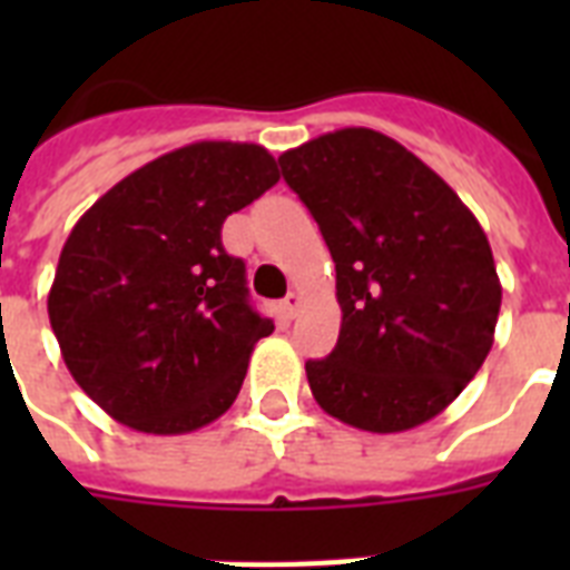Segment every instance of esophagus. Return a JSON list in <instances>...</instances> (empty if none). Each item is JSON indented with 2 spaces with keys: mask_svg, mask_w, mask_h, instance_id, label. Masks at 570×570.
I'll use <instances>...</instances> for the list:
<instances>
[{
  "mask_svg": "<svg viewBox=\"0 0 570 570\" xmlns=\"http://www.w3.org/2000/svg\"><path fill=\"white\" fill-rule=\"evenodd\" d=\"M281 307H284V316L286 320H293L295 313H298V307H302V295L298 293H289L284 298V304H281Z\"/></svg>",
  "mask_w": 570,
  "mask_h": 570,
  "instance_id": "esophagus-1",
  "label": "esophagus"
}]
</instances>
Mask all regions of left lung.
<instances>
[{
  "instance_id": "obj_1",
  "label": "left lung",
  "mask_w": 570,
  "mask_h": 570,
  "mask_svg": "<svg viewBox=\"0 0 570 570\" xmlns=\"http://www.w3.org/2000/svg\"><path fill=\"white\" fill-rule=\"evenodd\" d=\"M337 266V346L307 361L325 414L405 432L468 387L494 346L503 286L476 215L411 150L348 127L277 156Z\"/></svg>"
}]
</instances>
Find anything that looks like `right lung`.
Returning a JSON list of instances; mask_svg holds the SVG:
<instances>
[{
    "label": "right lung",
    "instance_id": "add662e5",
    "mask_svg": "<svg viewBox=\"0 0 570 570\" xmlns=\"http://www.w3.org/2000/svg\"><path fill=\"white\" fill-rule=\"evenodd\" d=\"M277 180L266 147L197 141L124 177L76 222L49 325L76 384L118 423L195 432L239 396L254 343L275 325L254 311L222 224Z\"/></svg>",
    "mask_w": 570,
    "mask_h": 570
}]
</instances>
